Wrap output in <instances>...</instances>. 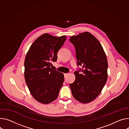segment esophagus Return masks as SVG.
<instances>
[{
  "label": "esophagus",
  "mask_w": 129,
  "mask_h": 129,
  "mask_svg": "<svg viewBox=\"0 0 129 129\" xmlns=\"http://www.w3.org/2000/svg\"><path fill=\"white\" fill-rule=\"evenodd\" d=\"M68 75V74H64V75L65 78H66V76H67Z\"/></svg>",
  "instance_id": "esophagus-1"
}]
</instances>
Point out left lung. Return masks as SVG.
<instances>
[{"label":"left lung","instance_id":"left-lung-1","mask_svg":"<svg viewBox=\"0 0 129 129\" xmlns=\"http://www.w3.org/2000/svg\"><path fill=\"white\" fill-rule=\"evenodd\" d=\"M69 41L75 46L77 65L82 67L75 72V81L69 86L75 99L87 103L98 97L107 82V56L99 41L88 32L71 37Z\"/></svg>","mask_w":129,"mask_h":129}]
</instances>
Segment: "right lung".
Returning <instances> with one entry per match:
<instances>
[{"instance_id": "obj_1", "label": "right lung", "mask_w": 129, "mask_h": 129, "mask_svg": "<svg viewBox=\"0 0 129 129\" xmlns=\"http://www.w3.org/2000/svg\"><path fill=\"white\" fill-rule=\"evenodd\" d=\"M66 40L65 36L55 37L45 33L30 46L25 62L26 83L33 98L48 104L58 97L63 84L64 75L51 68L57 60V53Z\"/></svg>"}]
</instances>
